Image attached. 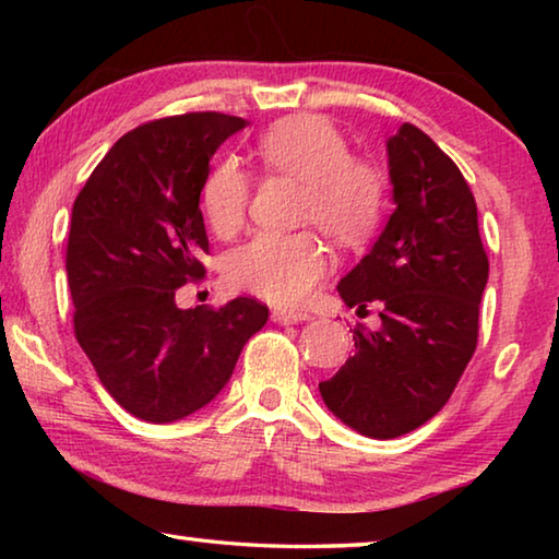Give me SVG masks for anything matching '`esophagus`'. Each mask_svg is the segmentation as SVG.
Segmentation results:
<instances>
[{"mask_svg":"<svg viewBox=\"0 0 559 559\" xmlns=\"http://www.w3.org/2000/svg\"><path fill=\"white\" fill-rule=\"evenodd\" d=\"M271 318L273 323L278 325H293V323H302V320H310V316L302 313V310H288V308H273Z\"/></svg>","mask_w":559,"mask_h":559,"instance_id":"obj_1","label":"esophagus"}]
</instances>
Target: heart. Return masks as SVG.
Instances as JSON below:
<instances>
[{
    "label": "heart",
    "instance_id": "heart-1",
    "mask_svg": "<svg viewBox=\"0 0 559 559\" xmlns=\"http://www.w3.org/2000/svg\"><path fill=\"white\" fill-rule=\"evenodd\" d=\"M266 169L306 182L300 222L318 224L343 246L370 241L386 212V177L367 159H355L347 138L323 116H290L259 138ZM251 202V177L226 157L206 177L204 216L219 236L241 229ZM330 257L313 231L257 234L226 261V281L276 306H296L325 276Z\"/></svg>",
    "mask_w": 559,
    "mask_h": 559
}]
</instances>
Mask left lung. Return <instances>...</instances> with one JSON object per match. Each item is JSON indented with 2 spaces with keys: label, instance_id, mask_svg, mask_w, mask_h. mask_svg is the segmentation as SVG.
Returning a JSON list of instances; mask_svg holds the SVG:
<instances>
[{
  "label": "left lung",
  "instance_id": "1",
  "mask_svg": "<svg viewBox=\"0 0 559 559\" xmlns=\"http://www.w3.org/2000/svg\"><path fill=\"white\" fill-rule=\"evenodd\" d=\"M396 210L370 253L337 283L347 308H382V328L353 330L355 355L320 382L328 409L370 439L427 424L478 343L488 257L456 163L412 122L386 140Z\"/></svg>",
  "mask_w": 559,
  "mask_h": 559
}]
</instances>
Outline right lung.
Listing matches in <instances>:
<instances>
[{"instance_id": "add662e5", "label": "right lung", "mask_w": 559, "mask_h": 559, "mask_svg": "<svg viewBox=\"0 0 559 559\" xmlns=\"http://www.w3.org/2000/svg\"><path fill=\"white\" fill-rule=\"evenodd\" d=\"M243 128L224 112L150 120L108 150L73 202V333L112 400L143 421L169 424L210 404L269 320L257 298L175 302L177 288L206 273L200 194L210 159Z\"/></svg>"}]
</instances>
